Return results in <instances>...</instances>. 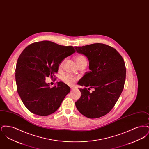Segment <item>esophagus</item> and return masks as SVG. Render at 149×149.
<instances>
[{
	"label": "esophagus",
	"instance_id": "obj_1",
	"mask_svg": "<svg viewBox=\"0 0 149 149\" xmlns=\"http://www.w3.org/2000/svg\"><path fill=\"white\" fill-rule=\"evenodd\" d=\"M70 89H71V91L73 90V89H74V88H73V87H70Z\"/></svg>",
	"mask_w": 149,
	"mask_h": 149
}]
</instances>
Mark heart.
Returning a JSON list of instances; mask_svg holds the SVG:
<instances>
[{"mask_svg":"<svg viewBox=\"0 0 149 149\" xmlns=\"http://www.w3.org/2000/svg\"><path fill=\"white\" fill-rule=\"evenodd\" d=\"M75 61L78 64V65H80L84 61H86V59L85 56H84L82 55H77L75 57ZM64 63V60L60 62V63L59 64V68H60L63 67ZM78 79H79V78L77 76L71 75V74H66L65 75H64L61 78L62 81L64 82V83L69 85H73L78 80Z\"/></svg>","mask_w":149,"mask_h":149,"instance_id":"heart-1","label":"heart"}]
</instances>
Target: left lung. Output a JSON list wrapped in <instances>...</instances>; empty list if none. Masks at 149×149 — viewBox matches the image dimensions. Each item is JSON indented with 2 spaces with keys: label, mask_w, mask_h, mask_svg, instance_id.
Listing matches in <instances>:
<instances>
[{
  "label": "left lung",
  "mask_w": 149,
  "mask_h": 149,
  "mask_svg": "<svg viewBox=\"0 0 149 149\" xmlns=\"http://www.w3.org/2000/svg\"><path fill=\"white\" fill-rule=\"evenodd\" d=\"M75 48L88 57L91 70L78 83L85 88L79 89L81 97L75 106L89 118L102 117L113 108L123 89L126 74L124 60L115 49L103 43ZM91 88L94 89L92 93Z\"/></svg>",
  "instance_id": "left-lung-1"
}]
</instances>
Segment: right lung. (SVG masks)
<instances>
[{
	"label": "right lung",
	"mask_w": 149,
	"mask_h": 149,
	"mask_svg": "<svg viewBox=\"0 0 149 149\" xmlns=\"http://www.w3.org/2000/svg\"><path fill=\"white\" fill-rule=\"evenodd\" d=\"M74 52L72 46H61L49 41L32 43L22 52L15 68L17 90L31 112L46 116L58 109L70 92V87L60 81L51 88L45 79L55 78L60 62Z\"/></svg>",
	"instance_id": "add662e5"
}]
</instances>
